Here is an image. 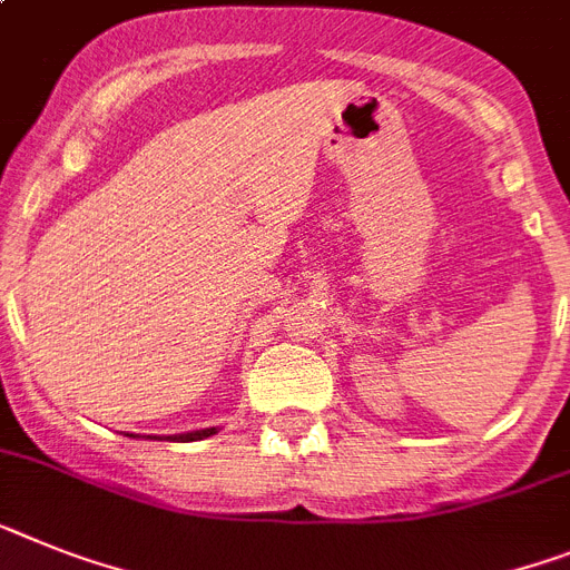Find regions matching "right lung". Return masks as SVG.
<instances>
[{
  "label": "right lung",
  "mask_w": 570,
  "mask_h": 570,
  "mask_svg": "<svg viewBox=\"0 0 570 570\" xmlns=\"http://www.w3.org/2000/svg\"><path fill=\"white\" fill-rule=\"evenodd\" d=\"M216 426L210 430H196V432H181V435H167V441H202V438H210L216 435ZM129 438H138V435H129ZM144 438H153V435H144Z\"/></svg>",
  "instance_id": "obj_1"
}]
</instances>
